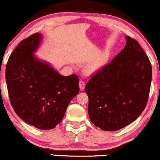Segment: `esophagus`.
<instances>
[{"label":"esophagus","mask_w":160,"mask_h":160,"mask_svg":"<svg viewBox=\"0 0 160 160\" xmlns=\"http://www.w3.org/2000/svg\"><path fill=\"white\" fill-rule=\"evenodd\" d=\"M85 86H86V82L83 80H80V91H82L85 88Z\"/></svg>","instance_id":"1"}]
</instances>
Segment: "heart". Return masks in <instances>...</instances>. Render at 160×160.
I'll return each mask as SVG.
<instances>
[{
  "label": "heart",
  "instance_id": "b5f03b06",
  "mask_svg": "<svg viewBox=\"0 0 160 160\" xmlns=\"http://www.w3.org/2000/svg\"><path fill=\"white\" fill-rule=\"evenodd\" d=\"M100 66H101L100 62H96V63L92 64V66H90L88 68V72H90V73H93V72H96V71L100 67Z\"/></svg>",
  "mask_w": 160,
  "mask_h": 160
}]
</instances>
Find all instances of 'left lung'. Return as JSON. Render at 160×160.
Segmentation results:
<instances>
[{
  "mask_svg": "<svg viewBox=\"0 0 160 160\" xmlns=\"http://www.w3.org/2000/svg\"><path fill=\"white\" fill-rule=\"evenodd\" d=\"M151 78L148 56L136 40L126 36L125 48L85 87L91 122L111 131L136 120L147 105Z\"/></svg>",
  "mask_w": 160,
  "mask_h": 160,
  "instance_id": "left-lung-1",
  "label": "left lung"
}]
</instances>
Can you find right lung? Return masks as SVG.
<instances>
[{
  "label": "right lung",
  "mask_w": 160,
  "mask_h": 160,
  "mask_svg": "<svg viewBox=\"0 0 160 160\" xmlns=\"http://www.w3.org/2000/svg\"><path fill=\"white\" fill-rule=\"evenodd\" d=\"M42 39L35 33L18 44L6 67V81L14 111L24 122L42 130L55 128L79 93L77 74L62 76L34 53Z\"/></svg>",
  "instance_id": "right-lung-1"
}]
</instances>
